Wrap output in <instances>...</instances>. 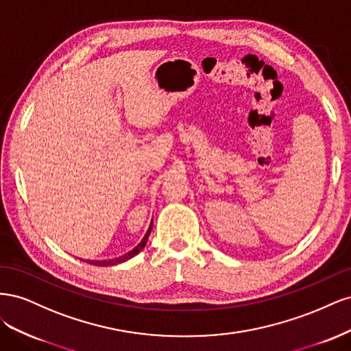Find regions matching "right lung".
<instances>
[{
  "mask_svg": "<svg viewBox=\"0 0 351 351\" xmlns=\"http://www.w3.org/2000/svg\"><path fill=\"white\" fill-rule=\"evenodd\" d=\"M152 226H154V222H151V226H149V228H147L146 234H145V237L141 240V243L137 244V246H136L133 250H130V252H127L125 254H123V256L114 258V259H110V261H84V262H88V263H90V265H95V267H112V265H119V263H123V262H125V261L132 259V258L136 256V254L139 253L141 250H143V247L146 246V241H147V239H149V234H151V231H152Z\"/></svg>",
  "mask_w": 351,
  "mask_h": 351,
  "instance_id": "add662e5",
  "label": "right lung"
}]
</instances>
